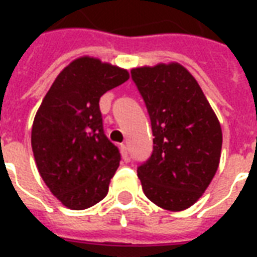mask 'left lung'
<instances>
[{
    "label": "left lung",
    "mask_w": 257,
    "mask_h": 257,
    "mask_svg": "<svg viewBox=\"0 0 257 257\" xmlns=\"http://www.w3.org/2000/svg\"><path fill=\"white\" fill-rule=\"evenodd\" d=\"M129 78L99 59L68 64L48 90L31 128V147L48 189L68 209L100 202L121 161L103 131L99 100Z\"/></svg>",
    "instance_id": "obj_1"
}]
</instances>
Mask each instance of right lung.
<instances>
[{
	"label": "right lung",
	"mask_w": 257,
	"mask_h": 257,
	"mask_svg": "<svg viewBox=\"0 0 257 257\" xmlns=\"http://www.w3.org/2000/svg\"><path fill=\"white\" fill-rule=\"evenodd\" d=\"M131 74L154 136L150 158L138 168L142 189L162 209H187L201 198L219 168V119L183 66L161 63L134 68Z\"/></svg>",
	"instance_id": "add662e5"
}]
</instances>
